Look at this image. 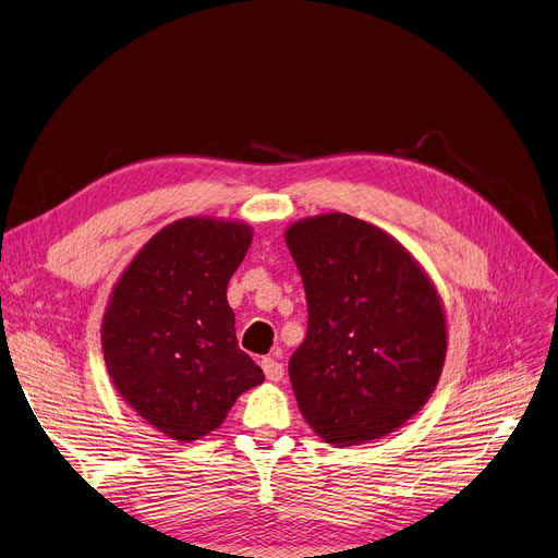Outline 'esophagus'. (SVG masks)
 Returning a JSON list of instances; mask_svg holds the SVG:
<instances>
[{"mask_svg":"<svg viewBox=\"0 0 558 558\" xmlns=\"http://www.w3.org/2000/svg\"><path fill=\"white\" fill-rule=\"evenodd\" d=\"M263 369H265V376L271 380V383H280L282 376H284V365L278 363L276 359H263Z\"/></svg>","mask_w":558,"mask_h":558,"instance_id":"1","label":"esophagus"}]
</instances>
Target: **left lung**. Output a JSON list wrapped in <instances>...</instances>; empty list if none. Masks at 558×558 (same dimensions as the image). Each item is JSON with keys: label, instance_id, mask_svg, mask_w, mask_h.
<instances>
[{"label": "left lung", "instance_id": "8db88e82", "mask_svg": "<svg viewBox=\"0 0 558 558\" xmlns=\"http://www.w3.org/2000/svg\"><path fill=\"white\" fill-rule=\"evenodd\" d=\"M284 242L307 293V338L289 378L333 447L385 438L434 393L447 356L440 293L393 235L347 214L295 220Z\"/></svg>", "mask_w": 558, "mask_h": 558}]
</instances>
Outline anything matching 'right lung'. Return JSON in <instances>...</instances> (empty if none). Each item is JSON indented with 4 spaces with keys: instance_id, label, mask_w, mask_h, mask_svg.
Returning a JSON list of instances; mask_svg holds the SVG:
<instances>
[{
    "instance_id": "right-lung-1",
    "label": "right lung",
    "mask_w": 558,
    "mask_h": 558,
    "mask_svg": "<svg viewBox=\"0 0 558 558\" xmlns=\"http://www.w3.org/2000/svg\"><path fill=\"white\" fill-rule=\"evenodd\" d=\"M251 240L242 220H175L135 253L109 295L99 329L109 378L175 442L218 429L238 396L265 380L238 347L227 302Z\"/></svg>"
}]
</instances>
